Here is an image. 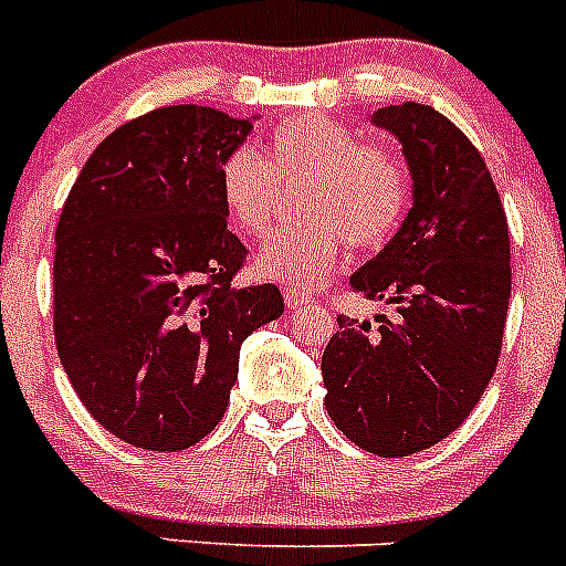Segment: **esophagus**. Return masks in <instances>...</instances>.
<instances>
[{
    "label": "esophagus",
    "instance_id": "obj_1",
    "mask_svg": "<svg viewBox=\"0 0 566 566\" xmlns=\"http://www.w3.org/2000/svg\"><path fill=\"white\" fill-rule=\"evenodd\" d=\"M283 297H286V306L294 308V312H297V308H308L314 303V297H308L306 292H300V289H292V286L283 292Z\"/></svg>",
    "mask_w": 566,
    "mask_h": 566
}]
</instances>
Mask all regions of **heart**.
<instances>
[{
    "label": "heart",
    "mask_w": 566,
    "mask_h": 566,
    "mask_svg": "<svg viewBox=\"0 0 566 566\" xmlns=\"http://www.w3.org/2000/svg\"><path fill=\"white\" fill-rule=\"evenodd\" d=\"M277 181L300 187L297 214L306 218L274 234L254 258V272L292 289H314L326 277L348 240L374 249L391 238L411 201L402 158L365 144L348 124L303 115L269 133L266 158L234 147L221 161V203L243 238H263L277 214Z\"/></svg>",
    "instance_id": "1"
}]
</instances>
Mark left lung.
Here are the masks:
<instances>
[{
  "mask_svg": "<svg viewBox=\"0 0 566 566\" xmlns=\"http://www.w3.org/2000/svg\"><path fill=\"white\" fill-rule=\"evenodd\" d=\"M402 144L413 207L354 292L397 306L382 326L339 314L323 352L326 411L363 451L411 457L451 437L496 374L510 306L507 214L468 135L428 104L371 115Z\"/></svg>",
  "mask_w": 566,
  "mask_h": 566,
  "instance_id": "1",
  "label": "left lung"
}]
</instances>
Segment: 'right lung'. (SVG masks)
Masks as SVG:
<instances>
[{
	"instance_id": "obj_1",
	"label": "right lung",
	"mask_w": 566,
	"mask_h": 566,
	"mask_svg": "<svg viewBox=\"0 0 566 566\" xmlns=\"http://www.w3.org/2000/svg\"><path fill=\"white\" fill-rule=\"evenodd\" d=\"M249 118L198 104L122 124L64 201L53 258L59 359L90 417L144 451L214 431L240 343L283 314L272 283L238 286L247 247L227 229L221 161Z\"/></svg>"
}]
</instances>
